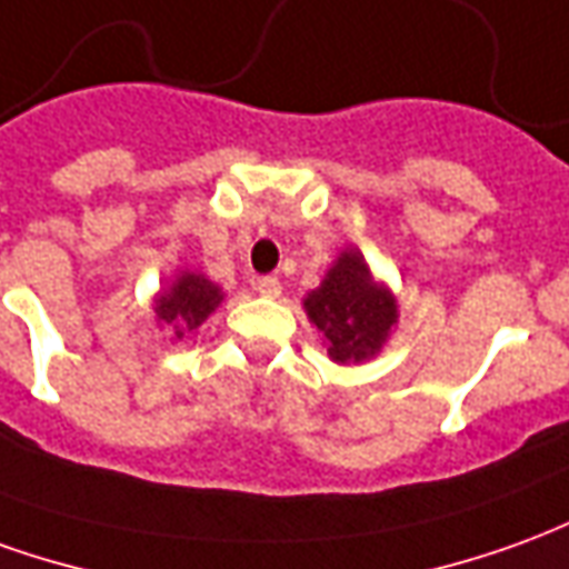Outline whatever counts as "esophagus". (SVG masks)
I'll list each match as a JSON object with an SVG mask.
<instances>
[{
	"mask_svg": "<svg viewBox=\"0 0 569 569\" xmlns=\"http://www.w3.org/2000/svg\"><path fill=\"white\" fill-rule=\"evenodd\" d=\"M252 286H256L258 296H264V298H277V296H280V289H283L277 277H258Z\"/></svg>",
	"mask_w": 569,
	"mask_h": 569,
	"instance_id": "34e87169",
	"label": "esophagus"
}]
</instances>
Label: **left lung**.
Wrapping results in <instances>:
<instances>
[{
	"label": "left lung",
	"mask_w": 569,
	"mask_h": 569,
	"mask_svg": "<svg viewBox=\"0 0 569 569\" xmlns=\"http://www.w3.org/2000/svg\"><path fill=\"white\" fill-rule=\"evenodd\" d=\"M305 311L323 332L329 357L339 363L372 357L397 320L395 298L372 283L360 252H345L332 264L323 286L305 298Z\"/></svg>",
	"instance_id": "obj_1"
}]
</instances>
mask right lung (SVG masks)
Returning a JSON list of instances; mask_svg holds the SVG:
<instances>
[{
    "label": "right lung",
    "instance_id": "obj_1",
    "mask_svg": "<svg viewBox=\"0 0 569 569\" xmlns=\"http://www.w3.org/2000/svg\"><path fill=\"white\" fill-rule=\"evenodd\" d=\"M221 289L202 273H181L169 292L157 298V317L162 323L174 326V336L193 332L197 326L221 305Z\"/></svg>",
    "mask_w": 569,
    "mask_h": 569
}]
</instances>
